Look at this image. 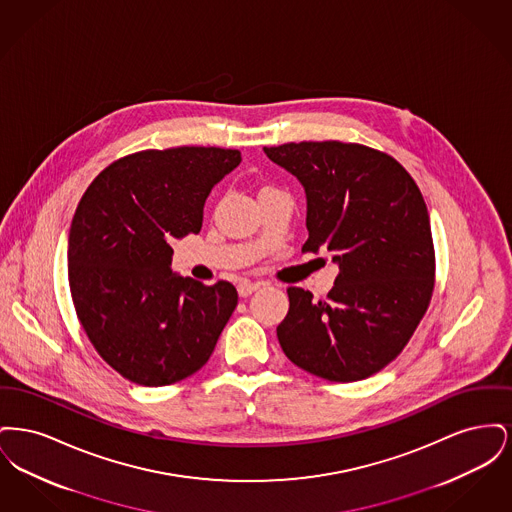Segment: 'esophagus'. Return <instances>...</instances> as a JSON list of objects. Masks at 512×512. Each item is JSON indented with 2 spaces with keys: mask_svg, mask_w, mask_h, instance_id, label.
I'll return each mask as SVG.
<instances>
[{
  "mask_svg": "<svg viewBox=\"0 0 512 512\" xmlns=\"http://www.w3.org/2000/svg\"><path fill=\"white\" fill-rule=\"evenodd\" d=\"M261 286H263L261 282H247V280H245V282H242V284L238 286V293H240V297H247V295L257 292Z\"/></svg>",
  "mask_w": 512,
  "mask_h": 512,
  "instance_id": "esophagus-1",
  "label": "esophagus"
}]
</instances>
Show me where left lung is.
I'll return each mask as SVG.
<instances>
[{"label": "left lung", "mask_w": 512, "mask_h": 512, "mask_svg": "<svg viewBox=\"0 0 512 512\" xmlns=\"http://www.w3.org/2000/svg\"><path fill=\"white\" fill-rule=\"evenodd\" d=\"M307 197L303 251L340 267L326 299L290 288L276 336L293 365L330 382H357L411 340L434 290L430 217L411 174L393 157L341 142L263 147Z\"/></svg>", "instance_id": "8db88e82"}]
</instances>
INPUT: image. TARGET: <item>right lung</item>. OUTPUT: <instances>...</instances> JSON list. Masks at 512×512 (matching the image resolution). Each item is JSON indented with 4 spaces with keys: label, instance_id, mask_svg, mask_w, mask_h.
Wrapping results in <instances>:
<instances>
[{
    "label": "right lung",
    "instance_id": "add662e5",
    "mask_svg": "<svg viewBox=\"0 0 512 512\" xmlns=\"http://www.w3.org/2000/svg\"><path fill=\"white\" fill-rule=\"evenodd\" d=\"M238 149L172 147L122 157L90 184L69 232V284L103 361L159 388L205 365L238 305L230 282L203 286L172 270L174 238L197 234L211 190Z\"/></svg>",
    "mask_w": 512,
    "mask_h": 512
}]
</instances>
